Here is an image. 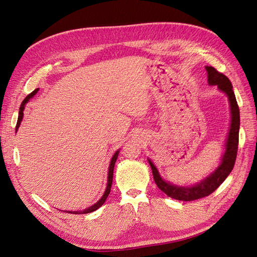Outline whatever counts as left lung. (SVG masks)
<instances>
[{
  "instance_id": "obj_1",
  "label": "left lung",
  "mask_w": 257,
  "mask_h": 257,
  "mask_svg": "<svg viewBox=\"0 0 257 257\" xmlns=\"http://www.w3.org/2000/svg\"><path fill=\"white\" fill-rule=\"evenodd\" d=\"M208 72V82L211 85H217L221 91L225 92L229 98L230 103V110H231V123L230 128L226 142V151H225L222 164L219 166L213 174L210 175L204 181L200 183L190 186V188H185V186H177L170 183L165 182L161 178L158 169L155 168L153 163L149 160V164L152 169V174L154 181L159 186L161 191L164 192L167 196L172 197L178 200H184V201H191L196 200L199 198L206 197L210 194H212L219 186L224 182L225 179L231 173L232 168H234L236 158H237V151H238V144H239V125H240V113H239V107L236 100L235 93L232 91V85L230 80L227 78L224 74L220 73L219 71L212 66H206Z\"/></svg>"
}]
</instances>
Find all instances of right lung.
<instances>
[{
	"mask_svg": "<svg viewBox=\"0 0 257 257\" xmlns=\"http://www.w3.org/2000/svg\"><path fill=\"white\" fill-rule=\"evenodd\" d=\"M37 91H38V89L34 90L32 93H30V94H29L25 99L22 100V103H21V105H20V109H19V116H18V121H17L16 130H18V127H19V125H20V122H21V120H22V116H23V110H25V105H26V103H28V102H29V99H30L31 97H33V96L36 94ZM118 154H119V151H116V152L114 153L113 157H112V159H111L110 166H109V170H108V183H107V188H106V191H105V193H104L103 197L100 198L95 205H93L92 207H90V208H88V209L83 210V211H74V212H72V211H68L69 213H75V214L90 213V212L95 211L96 209H98L100 206H102V205L105 203V200L107 199L108 195H109V193H110L111 184H112V177H113V167H114V164H115L116 158H118Z\"/></svg>",
	"mask_w": 257,
	"mask_h": 257,
	"instance_id": "right-lung-1",
	"label": "right lung"
}]
</instances>
